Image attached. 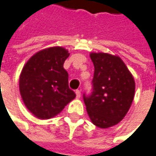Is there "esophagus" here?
<instances>
[{
  "label": "esophagus",
  "mask_w": 156,
  "mask_h": 156,
  "mask_svg": "<svg viewBox=\"0 0 156 156\" xmlns=\"http://www.w3.org/2000/svg\"><path fill=\"white\" fill-rule=\"evenodd\" d=\"M76 96H77V98H80V96H81V91L80 90H76Z\"/></svg>",
  "instance_id": "obj_1"
}]
</instances>
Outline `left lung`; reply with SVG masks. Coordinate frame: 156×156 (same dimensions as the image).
Returning <instances> with one entry per match:
<instances>
[{
    "mask_svg": "<svg viewBox=\"0 0 156 156\" xmlns=\"http://www.w3.org/2000/svg\"><path fill=\"white\" fill-rule=\"evenodd\" d=\"M94 72L92 92L83 94L87 113L97 127L116 125L127 114L135 94V81L120 57L91 53Z\"/></svg>",
    "mask_w": 156,
    "mask_h": 156,
    "instance_id": "1",
    "label": "left lung"
}]
</instances>
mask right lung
I'll return each instance as SVG.
<instances>
[{
	"mask_svg": "<svg viewBox=\"0 0 156 156\" xmlns=\"http://www.w3.org/2000/svg\"><path fill=\"white\" fill-rule=\"evenodd\" d=\"M69 56L62 47L42 50L22 69L20 91L23 102L39 119L52 118L76 97L69 87V74L63 68Z\"/></svg>",
	"mask_w": 156,
	"mask_h": 156,
	"instance_id": "add662e5",
	"label": "right lung"
}]
</instances>
